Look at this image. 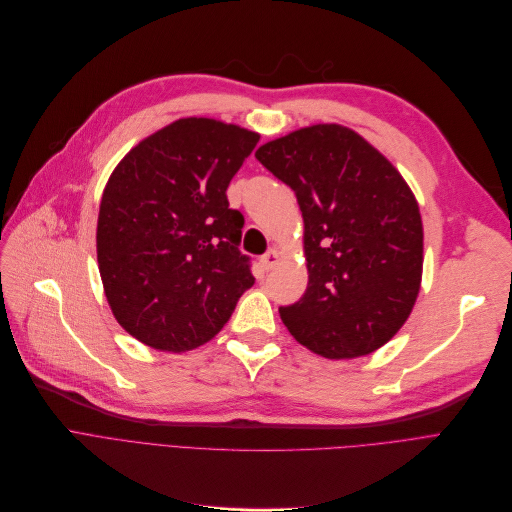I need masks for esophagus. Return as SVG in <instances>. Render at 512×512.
<instances>
[{"label": "esophagus", "mask_w": 512, "mask_h": 512, "mask_svg": "<svg viewBox=\"0 0 512 512\" xmlns=\"http://www.w3.org/2000/svg\"><path fill=\"white\" fill-rule=\"evenodd\" d=\"M281 262V254L277 250H269L262 258H260V266L264 271H271L275 266Z\"/></svg>", "instance_id": "esophagus-1"}]
</instances>
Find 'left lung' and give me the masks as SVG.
<instances>
[{
  "label": "left lung",
  "mask_w": 512,
  "mask_h": 512,
  "mask_svg": "<svg viewBox=\"0 0 512 512\" xmlns=\"http://www.w3.org/2000/svg\"><path fill=\"white\" fill-rule=\"evenodd\" d=\"M256 158L296 191L306 294L279 308L296 342L331 360L371 354L412 312L423 279L419 202L400 170L356 131H291Z\"/></svg>",
  "instance_id": "left-lung-1"
}]
</instances>
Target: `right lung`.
<instances>
[{
  "label": "right lung",
  "instance_id": "add662e5",
  "mask_svg": "<svg viewBox=\"0 0 512 512\" xmlns=\"http://www.w3.org/2000/svg\"><path fill=\"white\" fill-rule=\"evenodd\" d=\"M260 135L179 118L116 164L97 214V266L118 325L160 352L200 348L254 285L227 187Z\"/></svg>",
  "mask_w": 512,
  "mask_h": 512
}]
</instances>
